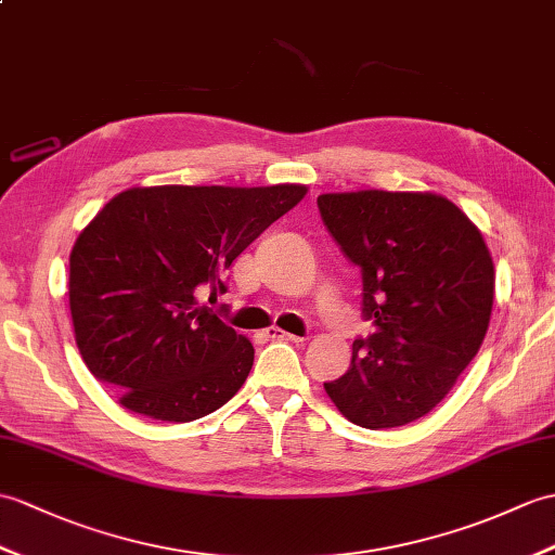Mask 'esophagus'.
<instances>
[{
    "instance_id": "1",
    "label": "esophagus",
    "mask_w": 555,
    "mask_h": 555,
    "mask_svg": "<svg viewBox=\"0 0 555 555\" xmlns=\"http://www.w3.org/2000/svg\"><path fill=\"white\" fill-rule=\"evenodd\" d=\"M267 338H272V340H291V343H302V338H300V336H293V333H288V331H281V328H276V326L267 328Z\"/></svg>"
}]
</instances>
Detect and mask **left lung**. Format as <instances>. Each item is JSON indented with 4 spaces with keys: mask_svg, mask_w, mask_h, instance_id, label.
<instances>
[{
    "mask_svg": "<svg viewBox=\"0 0 555 555\" xmlns=\"http://www.w3.org/2000/svg\"><path fill=\"white\" fill-rule=\"evenodd\" d=\"M321 219L362 269L369 338L352 366L324 383L340 414L397 428L442 402L485 340L494 262L466 212L430 191L321 193Z\"/></svg>",
    "mask_w": 555,
    "mask_h": 555,
    "instance_id": "1",
    "label": "left lung"
}]
</instances>
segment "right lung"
<instances>
[{"mask_svg": "<svg viewBox=\"0 0 555 555\" xmlns=\"http://www.w3.org/2000/svg\"><path fill=\"white\" fill-rule=\"evenodd\" d=\"M305 193L302 184L134 186L80 231L68 276L75 343L125 409L189 423L241 390L253 343L201 305L198 291L224 293L231 262Z\"/></svg>", "mask_w": 555, "mask_h": 555, "instance_id": "right-lung-1", "label": "right lung"}]
</instances>
